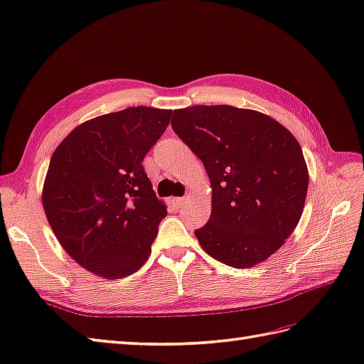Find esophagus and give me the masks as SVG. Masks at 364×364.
I'll return each instance as SVG.
<instances>
[{
    "label": "esophagus",
    "instance_id": "1",
    "mask_svg": "<svg viewBox=\"0 0 364 364\" xmlns=\"http://www.w3.org/2000/svg\"><path fill=\"white\" fill-rule=\"evenodd\" d=\"M184 197H175V198H172V205L175 206V208H180L183 203H184Z\"/></svg>",
    "mask_w": 364,
    "mask_h": 364
}]
</instances>
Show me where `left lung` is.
<instances>
[{"mask_svg":"<svg viewBox=\"0 0 364 364\" xmlns=\"http://www.w3.org/2000/svg\"><path fill=\"white\" fill-rule=\"evenodd\" d=\"M172 129L213 188L210 217L196 231L201 248L242 269L273 256L306 205L309 168L298 139L268 114L231 105L175 109Z\"/></svg>","mask_w":364,"mask_h":364,"instance_id":"left-lung-1","label":"left lung"}]
</instances>
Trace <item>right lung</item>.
<instances>
[{"instance_id":"add662e5","label":"right lung","mask_w":364,"mask_h":364,"mask_svg":"<svg viewBox=\"0 0 364 364\" xmlns=\"http://www.w3.org/2000/svg\"><path fill=\"white\" fill-rule=\"evenodd\" d=\"M172 109L129 107L83 122L54 150L43 209L57 240L80 267L121 279L146 264L167 215L142 161Z\"/></svg>"}]
</instances>
